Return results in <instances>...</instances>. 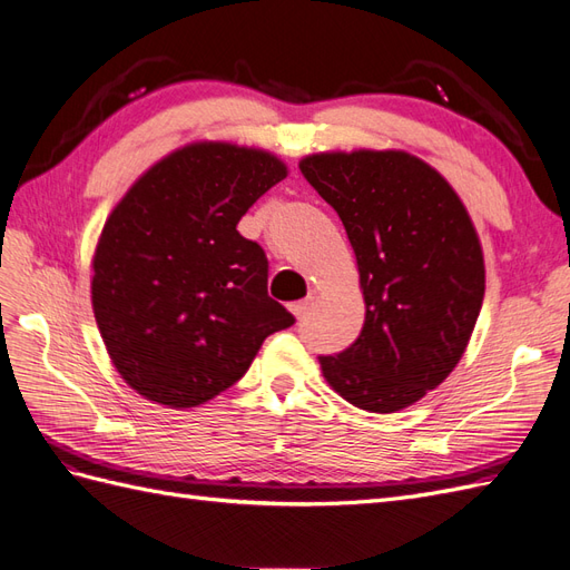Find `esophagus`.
<instances>
[{
  "label": "esophagus",
  "mask_w": 570,
  "mask_h": 570,
  "mask_svg": "<svg viewBox=\"0 0 570 570\" xmlns=\"http://www.w3.org/2000/svg\"><path fill=\"white\" fill-rule=\"evenodd\" d=\"M312 304H314V299L306 297V299H302V302L289 304V312L295 314V318H304V316L308 314V308H312Z\"/></svg>",
  "instance_id": "obj_1"
}]
</instances>
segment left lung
Returning <instances> with one entry per match:
<instances>
[{
    "label": "left lung",
    "mask_w": 570,
    "mask_h": 570,
    "mask_svg": "<svg viewBox=\"0 0 570 570\" xmlns=\"http://www.w3.org/2000/svg\"><path fill=\"white\" fill-rule=\"evenodd\" d=\"M304 178L337 212L356 256L366 321L352 347L321 356L342 400L394 413L461 361L485 297V258L463 202L402 149L308 154Z\"/></svg>",
    "instance_id": "obj_1"
}]
</instances>
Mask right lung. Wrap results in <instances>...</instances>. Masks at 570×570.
Wrapping results in <instances>:
<instances>
[{"instance_id":"right-lung-1","label":"right lung","mask_w":570,"mask_h":570,"mask_svg":"<svg viewBox=\"0 0 570 570\" xmlns=\"http://www.w3.org/2000/svg\"><path fill=\"white\" fill-rule=\"evenodd\" d=\"M285 176L266 149L202 140L149 166L114 206L92 256V312L114 368L145 400H214L295 323L268 297L264 249L237 233Z\"/></svg>"}]
</instances>
